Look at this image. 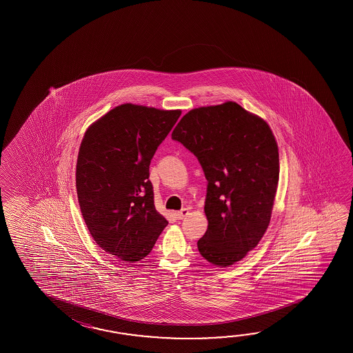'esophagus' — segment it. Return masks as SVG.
<instances>
[{
	"label": "esophagus",
	"instance_id": "obj_1",
	"mask_svg": "<svg viewBox=\"0 0 353 353\" xmlns=\"http://www.w3.org/2000/svg\"><path fill=\"white\" fill-rule=\"evenodd\" d=\"M188 214H189V210H188V208H183V210L175 212V216L179 218V219L187 217Z\"/></svg>",
	"mask_w": 353,
	"mask_h": 353
}]
</instances>
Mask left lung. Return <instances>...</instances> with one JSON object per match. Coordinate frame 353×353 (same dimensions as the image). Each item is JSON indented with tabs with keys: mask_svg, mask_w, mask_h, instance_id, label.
I'll return each mask as SVG.
<instances>
[{
	"mask_svg": "<svg viewBox=\"0 0 353 353\" xmlns=\"http://www.w3.org/2000/svg\"><path fill=\"white\" fill-rule=\"evenodd\" d=\"M172 139L194 154L208 180L201 255L219 268L241 261L266 232L278 189V143L270 126L228 101L190 110Z\"/></svg>",
	"mask_w": 353,
	"mask_h": 353,
	"instance_id": "1",
	"label": "left lung"
}]
</instances>
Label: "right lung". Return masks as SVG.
Segmentation results:
<instances>
[{
    "mask_svg": "<svg viewBox=\"0 0 353 353\" xmlns=\"http://www.w3.org/2000/svg\"><path fill=\"white\" fill-rule=\"evenodd\" d=\"M180 114L123 103L83 136L75 170L83 219L98 246L122 261L149 255L168 225L154 204L149 166Z\"/></svg>",
    "mask_w": 353,
    "mask_h": 353,
    "instance_id": "right-lung-1",
    "label": "right lung"
}]
</instances>
